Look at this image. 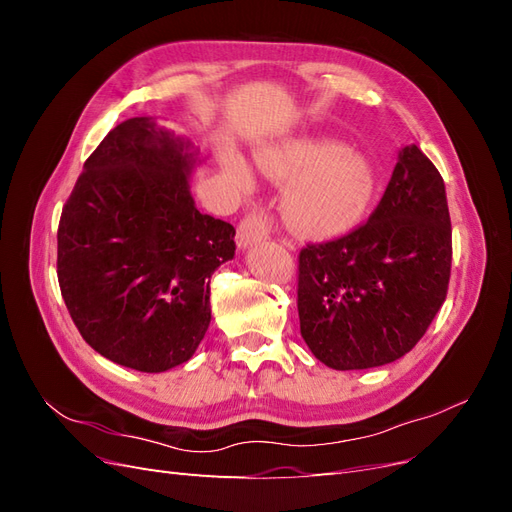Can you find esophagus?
<instances>
[{
    "mask_svg": "<svg viewBox=\"0 0 512 512\" xmlns=\"http://www.w3.org/2000/svg\"><path fill=\"white\" fill-rule=\"evenodd\" d=\"M269 228H271V224H269V218L265 213L250 211L237 228V245L247 247L252 243H260L262 239H267Z\"/></svg>",
    "mask_w": 512,
    "mask_h": 512,
    "instance_id": "34e87169",
    "label": "esophagus"
}]
</instances>
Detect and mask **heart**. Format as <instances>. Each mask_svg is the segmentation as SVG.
I'll return each mask as SVG.
<instances>
[{"label": "heart", "instance_id": "heart-1", "mask_svg": "<svg viewBox=\"0 0 512 512\" xmlns=\"http://www.w3.org/2000/svg\"><path fill=\"white\" fill-rule=\"evenodd\" d=\"M237 185L252 181V170L237 153L220 158ZM262 173L288 181L282 218L290 230L309 239H329L359 222L374 196V168L359 151L339 147L327 136L290 138L256 151Z\"/></svg>", "mask_w": 512, "mask_h": 512}]
</instances>
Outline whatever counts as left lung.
I'll list each match as a JSON object with an SVG mask.
<instances>
[{
    "label": "left lung",
    "mask_w": 512,
    "mask_h": 512,
    "mask_svg": "<svg viewBox=\"0 0 512 512\" xmlns=\"http://www.w3.org/2000/svg\"><path fill=\"white\" fill-rule=\"evenodd\" d=\"M451 260L444 179L421 149L404 147L369 220L301 250L297 307L305 344L339 371L401 359L440 312Z\"/></svg>",
    "instance_id": "8db88e82"
}]
</instances>
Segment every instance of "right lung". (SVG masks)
Returning <instances> with one entry per match:
<instances>
[{
    "mask_svg": "<svg viewBox=\"0 0 512 512\" xmlns=\"http://www.w3.org/2000/svg\"><path fill=\"white\" fill-rule=\"evenodd\" d=\"M198 151L132 117L87 158L61 211L57 280L85 342L158 374L192 359L211 322V275L235 256V228L190 194Z\"/></svg>",
    "mask_w": 512,
    "mask_h": 512,
    "instance_id": "obj_1",
    "label": "right lung"
}]
</instances>
